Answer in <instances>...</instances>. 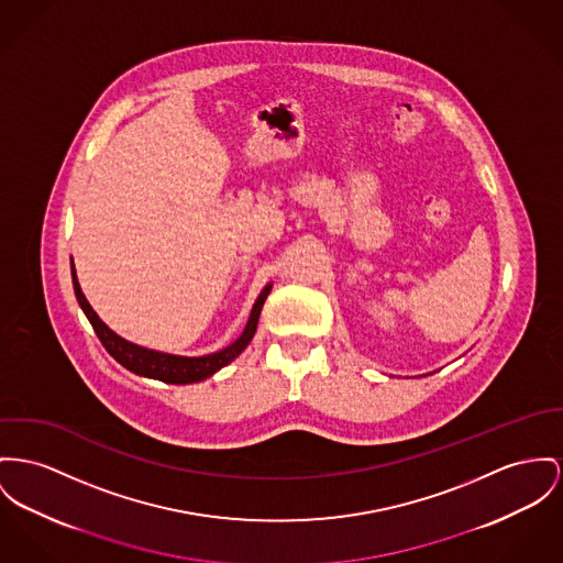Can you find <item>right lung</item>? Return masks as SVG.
I'll return each mask as SVG.
<instances>
[{"label": "right lung", "mask_w": 563, "mask_h": 563, "mask_svg": "<svg viewBox=\"0 0 563 563\" xmlns=\"http://www.w3.org/2000/svg\"><path fill=\"white\" fill-rule=\"evenodd\" d=\"M73 284H75V295L78 305L82 307L85 316L89 318L93 331L98 339L102 341V345L107 347V352L113 356L117 363H121L125 369L134 372V374L153 377V379H162L168 384H191V382H200L209 375L220 372L230 361H234L254 338L256 327H258V318L263 311L264 300L271 292V284L261 292L258 300L254 302V309L250 313L247 327L243 331V335L236 339L234 343H230L224 350L216 352V354H207V356H198V358H188V356H173V354H162L155 350H147L141 345H134L125 339L119 338L113 333L100 318L98 313L91 309V305L85 299L78 279H76L75 264H73Z\"/></svg>", "instance_id": "obj_1"}]
</instances>
